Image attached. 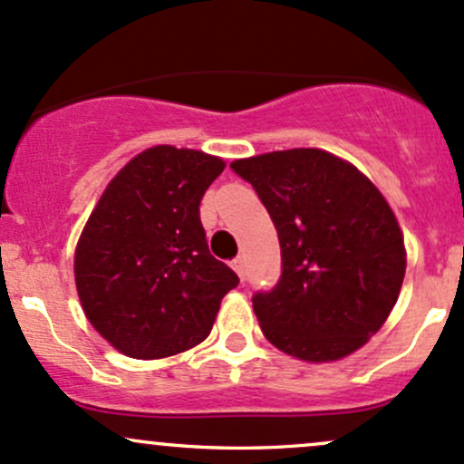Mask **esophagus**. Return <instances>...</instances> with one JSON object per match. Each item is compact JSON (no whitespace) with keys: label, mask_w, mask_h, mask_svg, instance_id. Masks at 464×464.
Returning <instances> with one entry per match:
<instances>
[{"label":"esophagus","mask_w":464,"mask_h":464,"mask_svg":"<svg viewBox=\"0 0 464 464\" xmlns=\"http://www.w3.org/2000/svg\"><path fill=\"white\" fill-rule=\"evenodd\" d=\"M231 268H233V271L237 273V277L244 279V259H242V257H236V259H233V262H231Z\"/></svg>","instance_id":"34e87169"}]
</instances>
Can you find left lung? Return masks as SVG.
<instances>
[{
    "label": "left lung",
    "instance_id": "8db88e82",
    "mask_svg": "<svg viewBox=\"0 0 464 464\" xmlns=\"http://www.w3.org/2000/svg\"><path fill=\"white\" fill-rule=\"evenodd\" d=\"M231 167L256 187L282 248L277 286L253 297L264 337L308 363L356 353L390 317L405 277L403 231L383 193L317 147Z\"/></svg>",
    "mask_w": 464,
    "mask_h": 464
}]
</instances>
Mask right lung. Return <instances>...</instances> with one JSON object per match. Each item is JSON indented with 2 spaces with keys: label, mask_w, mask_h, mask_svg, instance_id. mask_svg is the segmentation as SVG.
<instances>
[{
  "label": "right lung",
  "mask_w": 464,
  "mask_h": 464,
  "mask_svg": "<svg viewBox=\"0 0 464 464\" xmlns=\"http://www.w3.org/2000/svg\"><path fill=\"white\" fill-rule=\"evenodd\" d=\"M224 167L205 151L150 147L92 208L74 251L76 293L92 328L125 356L196 348L240 282L208 253L198 208Z\"/></svg>",
  "instance_id": "right-lung-1"
}]
</instances>
